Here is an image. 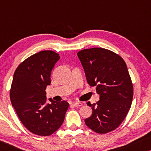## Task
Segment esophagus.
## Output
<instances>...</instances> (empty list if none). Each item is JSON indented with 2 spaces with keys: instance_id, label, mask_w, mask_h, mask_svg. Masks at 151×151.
I'll return each instance as SVG.
<instances>
[{
  "instance_id": "1",
  "label": "esophagus",
  "mask_w": 151,
  "mask_h": 151,
  "mask_svg": "<svg viewBox=\"0 0 151 151\" xmlns=\"http://www.w3.org/2000/svg\"><path fill=\"white\" fill-rule=\"evenodd\" d=\"M72 105H73V106H82L83 104L81 102H74L72 103Z\"/></svg>"
}]
</instances>
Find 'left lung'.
Masks as SVG:
<instances>
[{"label": "left lung", "instance_id": "left-lung-1", "mask_svg": "<svg viewBox=\"0 0 151 151\" xmlns=\"http://www.w3.org/2000/svg\"><path fill=\"white\" fill-rule=\"evenodd\" d=\"M91 86H96L100 95L91 107L92 115L84 119L86 125L103 134L117 129L131 108L133 86L122 58L104 48L86 49L77 53Z\"/></svg>", "mask_w": 151, "mask_h": 151}]
</instances>
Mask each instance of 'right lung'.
<instances>
[{
  "label": "right lung",
  "mask_w": 151,
  "mask_h": 151,
  "mask_svg": "<svg viewBox=\"0 0 151 151\" xmlns=\"http://www.w3.org/2000/svg\"><path fill=\"white\" fill-rule=\"evenodd\" d=\"M58 53L42 51L31 55L14 72L10 100L20 120L35 135L49 136L63 124L69 103L49 99L47 86L51 84V73L59 60Z\"/></svg>",
  "instance_id": "1"
}]
</instances>
